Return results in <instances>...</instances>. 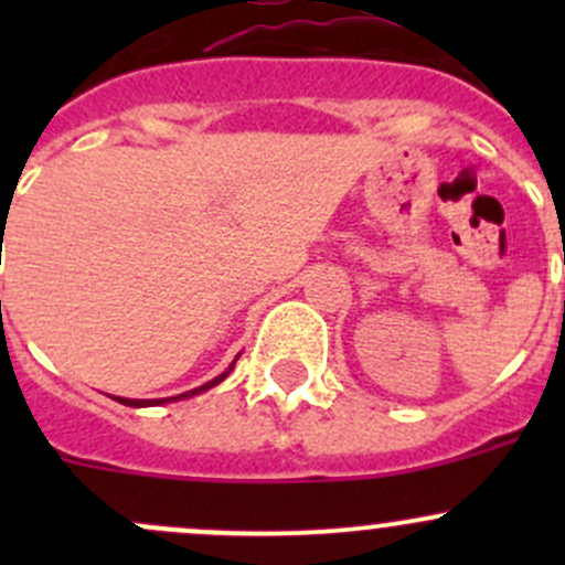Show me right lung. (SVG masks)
I'll return each mask as SVG.
<instances>
[{"label":"right lung","instance_id":"add662e5","mask_svg":"<svg viewBox=\"0 0 565 565\" xmlns=\"http://www.w3.org/2000/svg\"><path fill=\"white\" fill-rule=\"evenodd\" d=\"M232 369H235V361H232V366L226 369L224 374H218V377H215V380H210V383H204L202 388H193V391H188V393H180V396H172V398H188V396H196V393H202V391L213 388V385H218L221 380H224V377H230V372H232ZM172 398H161V402H158V398H156V402H139V398H117V402H119V404H128V407H147V404H163V402H172Z\"/></svg>","mask_w":565,"mask_h":565}]
</instances>
